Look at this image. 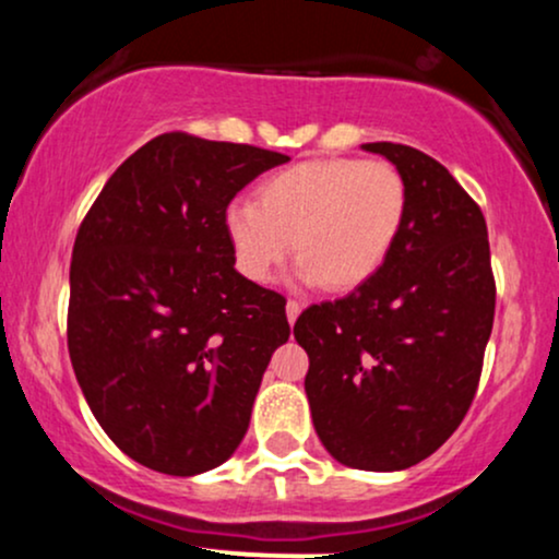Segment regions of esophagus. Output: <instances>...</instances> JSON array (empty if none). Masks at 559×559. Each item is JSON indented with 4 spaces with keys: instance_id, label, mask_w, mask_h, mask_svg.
<instances>
[{
    "instance_id": "esophagus-1",
    "label": "esophagus",
    "mask_w": 559,
    "mask_h": 559,
    "mask_svg": "<svg viewBox=\"0 0 559 559\" xmlns=\"http://www.w3.org/2000/svg\"><path fill=\"white\" fill-rule=\"evenodd\" d=\"M299 312H301V301L288 299V301H286V318H288V323H294V320L299 318Z\"/></svg>"
}]
</instances>
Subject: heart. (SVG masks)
Here are the masks:
<instances>
[{"label": "heart", "instance_id": "obj_1", "mask_svg": "<svg viewBox=\"0 0 559 559\" xmlns=\"http://www.w3.org/2000/svg\"><path fill=\"white\" fill-rule=\"evenodd\" d=\"M407 181L386 159L325 157L284 168L236 199L223 228L243 278L265 284L292 252L305 284L352 292L389 260L407 221Z\"/></svg>", "mask_w": 559, "mask_h": 559}]
</instances>
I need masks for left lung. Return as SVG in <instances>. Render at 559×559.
Here are the masks:
<instances>
[{
  "label": "left lung",
  "instance_id": "8db88e82",
  "mask_svg": "<svg viewBox=\"0 0 559 559\" xmlns=\"http://www.w3.org/2000/svg\"><path fill=\"white\" fill-rule=\"evenodd\" d=\"M407 181V221L368 284L294 323L316 431L357 471H404L457 431L476 396L497 284L484 213L444 165L362 144Z\"/></svg>",
  "mask_w": 559,
  "mask_h": 559
}]
</instances>
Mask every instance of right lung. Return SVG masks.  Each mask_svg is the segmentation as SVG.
Returning <instances> with one entry per match:
<instances>
[{
  "mask_svg": "<svg viewBox=\"0 0 559 559\" xmlns=\"http://www.w3.org/2000/svg\"><path fill=\"white\" fill-rule=\"evenodd\" d=\"M286 155L173 131L99 191L70 262L68 352L105 433L168 476L226 463L262 373L288 342L286 299L236 271L223 215Z\"/></svg>",
  "mask_w": 559,
  "mask_h": 559,
  "instance_id": "right-lung-1",
  "label": "right lung"
}]
</instances>
